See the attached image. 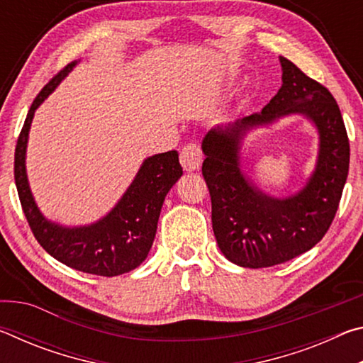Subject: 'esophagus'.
Here are the masks:
<instances>
[{
	"instance_id": "34e87169",
	"label": "esophagus",
	"mask_w": 363,
	"mask_h": 363,
	"mask_svg": "<svg viewBox=\"0 0 363 363\" xmlns=\"http://www.w3.org/2000/svg\"><path fill=\"white\" fill-rule=\"evenodd\" d=\"M181 163L186 171H195L200 168L201 162H203V153H201L200 147L195 143H190L184 145L181 149Z\"/></svg>"
}]
</instances>
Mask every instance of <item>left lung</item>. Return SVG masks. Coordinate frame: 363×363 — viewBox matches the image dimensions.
Returning <instances> with one entry per match:
<instances>
[{"label": "left lung", "instance_id": "obj_1", "mask_svg": "<svg viewBox=\"0 0 363 363\" xmlns=\"http://www.w3.org/2000/svg\"><path fill=\"white\" fill-rule=\"evenodd\" d=\"M281 88L262 112L218 126L203 139L201 173L211 196L213 230L227 259L242 267H270L322 240L340 206L349 171V139L330 91L280 57ZM301 113L319 131L316 171L298 194L275 199L261 193L240 167V143L251 127Z\"/></svg>", "mask_w": 363, "mask_h": 363}]
</instances>
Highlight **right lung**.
I'll use <instances>...</instances> for the list:
<instances>
[{"label": "right lung", "instance_id": "obj_1", "mask_svg": "<svg viewBox=\"0 0 363 363\" xmlns=\"http://www.w3.org/2000/svg\"><path fill=\"white\" fill-rule=\"evenodd\" d=\"M75 64L72 62L60 70L35 97L17 139L14 179L30 229L49 255L82 272L115 277L136 269L149 255L163 200L182 176V167L176 150L149 157L113 210L91 225L62 227L43 216L27 179L28 131L35 110L56 89Z\"/></svg>", "mask_w": 363, "mask_h": 363}]
</instances>
